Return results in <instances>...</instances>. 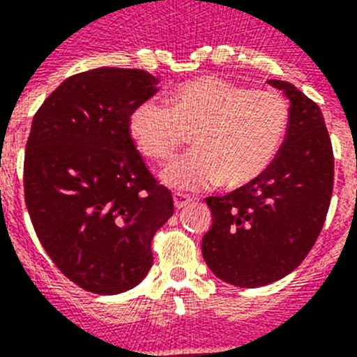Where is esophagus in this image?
<instances>
[{
  "label": "esophagus",
  "mask_w": 357,
  "mask_h": 357,
  "mask_svg": "<svg viewBox=\"0 0 357 357\" xmlns=\"http://www.w3.org/2000/svg\"><path fill=\"white\" fill-rule=\"evenodd\" d=\"M174 206L176 208H183V206H187L188 203L192 201L190 196H187V194H183V192H174Z\"/></svg>",
  "instance_id": "34e87169"
}]
</instances>
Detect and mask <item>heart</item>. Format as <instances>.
I'll list each match as a JSON object with an SVG mask.
<instances>
[{"label":"heart","instance_id":"b5f03b06","mask_svg":"<svg viewBox=\"0 0 357 357\" xmlns=\"http://www.w3.org/2000/svg\"><path fill=\"white\" fill-rule=\"evenodd\" d=\"M169 107L142 102L129 114V135L145 158L163 161L190 132L192 151L160 172L174 190L221 183L237 188L264 174L277 158L289 123L280 93L248 89L217 77H199L169 93Z\"/></svg>","mask_w":357,"mask_h":357}]
</instances>
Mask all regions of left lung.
Here are the masks:
<instances>
[{"mask_svg": "<svg viewBox=\"0 0 357 357\" xmlns=\"http://www.w3.org/2000/svg\"><path fill=\"white\" fill-rule=\"evenodd\" d=\"M289 107L286 140L255 181L206 197L213 222L204 234V262L237 287L268 286L302 264L325 222L334 183L333 145L320 107L284 80Z\"/></svg>", "mask_w": 357, "mask_h": 357, "instance_id": "left-lung-1", "label": "left lung"}]
</instances>
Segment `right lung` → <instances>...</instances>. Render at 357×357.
<instances>
[{
	"label": "right lung",
	"mask_w": 357,
	"mask_h": 357,
	"mask_svg": "<svg viewBox=\"0 0 357 357\" xmlns=\"http://www.w3.org/2000/svg\"><path fill=\"white\" fill-rule=\"evenodd\" d=\"M156 84L144 70L95 68L64 80L32 120L24 203L50 259L89 293L138 286L154 234L174 213L127 126Z\"/></svg>",
	"instance_id": "add662e5"
}]
</instances>
